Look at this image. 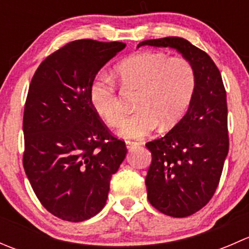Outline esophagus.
<instances>
[{"instance_id":"esophagus-1","label":"esophagus","mask_w":249,"mask_h":249,"mask_svg":"<svg viewBox=\"0 0 249 249\" xmlns=\"http://www.w3.org/2000/svg\"><path fill=\"white\" fill-rule=\"evenodd\" d=\"M135 144H137V143L134 142V141H125V145H126L127 149H130V148H131L132 145H135Z\"/></svg>"}]
</instances>
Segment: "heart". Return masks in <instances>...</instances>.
<instances>
[{
    "label": "heart",
    "mask_w": 249,
    "mask_h": 249,
    "mask_svg": "<svg viewBox=\"0 0 249 249\" xmlns=\"http://www.w3.org/2000/svg\"><path fill=\"white\" fill-rule=\"evenodd\" d=\"M125 88H139L136 112L125 118L118 129L124 139L148 136L159 125L175 126L193 101L196 77L192 64L183 57H170L161 52H142L120 62L117 67ZM89 99L95 112L110 126L119 124L124 105L114 82L99 76L90 87Z\"/></svg>",
    "instance_id": "obj_1"
}]
</instances>
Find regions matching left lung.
Segmentation results:
<instances>
[{
    "instance_id": "8db88e82",
    "label": "left lung",
    "mask_w": 249,
    "mask_h": 249,
    "mask_svg": "<svg viewBox=\"0 0 249 249\" xmlns=\"http://www.w3.org/2000/svg\"><path fill=\"white\" fill-rule=\"evenodd\" d=\"M172 48L192 64L194 97L184 117L161 139L148 142L152 164L145 177L150 205L170 217L194 214L212 199L229 152L227 92L205 52L180 37L148 39L137 46Z\"/></svg>"
}]
</instances>
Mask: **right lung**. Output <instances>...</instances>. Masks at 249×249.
<instances>
[{
  "instance_id": "obj_1",
  "label": "right lung",
  "mask_w": 249,
  "mask_h": 249,
  "mask_svg": "<svg viewBox=\"0 0 249 249\" xmlns=\"http://www.w3.org/2000/svg\"><path fill=\"white\" fill-rule=\"evenodd\" d=\"M124 48L122 42H70L39 65L30 84L22 164L36 196L60 219L97 214L126 157L125 143L109 134L89 99L96 74Z\"/></svg>"
}]
</instances>
